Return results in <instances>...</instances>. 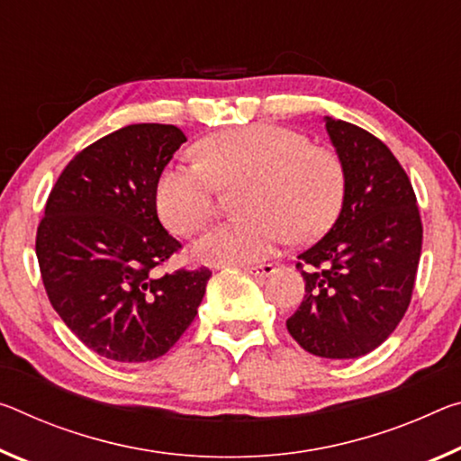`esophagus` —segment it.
I'll list each match as a JSON object with an SVG mask.
<instances>
[{"mask_svg": "<svg viewBox=\"0 0 461 461\" xmlns=\"http://www.w3.org/2000/svg\"><path fill=\"white\" fill-rule=\"evenodd\" d=\"M244 270L254 276H268L275 273V267L268 265V262H262V265H248V267H244Z\"/></svg>", "mask_w": 461, "mask_h": 461, "instance_id": "34e87169", "label": "esophagus"}]
</instances>
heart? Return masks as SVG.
Returning a JSON list of instances; mask_svg holds the SVG:
<instances>
[{
	"label": "heart",
	"mask_w": 461,
	"mask_h": 461,
	"mask_svg": "<svg viewBox=\"0 0 461 461\" xmlns=\"http://www.w3.org/2000/svg\"><path fill=\"white\" fill-rule=\"evenodd\" d=\"M196 164L167 166L156 201L164 225L176 236L201 231L215 213L217 188L244 185L238 213L194 244L207 265H248L267 258L285 238L310 242L339 217L347 176L339 153L313 145L299 131L248 125L194 145Z\"/></svg>",
	"instance_id": "heart-1"
}]
</instances>
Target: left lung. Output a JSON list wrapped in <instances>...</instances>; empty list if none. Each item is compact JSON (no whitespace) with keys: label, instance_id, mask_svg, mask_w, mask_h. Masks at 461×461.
<instances>
[{"label":"left lung","instance_id":"obj_1","mask_svg":"<svg viewBox=\"0 0 461 461\" xmlns=\"http://www.w3.org/2000/svg\"><path fill=\"white\" fill-rule=\"evenodd\" d=\"M326 129L345 166V201L324 238L297 257L305 295L287 330L312 355L357 359L382 345L411 305L422 221L388 145L330 116Z\"/></svg>","mask_w":461,"mask_h":461}]
</instances>
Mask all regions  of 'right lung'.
<instances>
[{"label":"right lung","instance_id":"right-lung-1","mask_svg":"<svg viewBox=\"0 0 461 461\" xmlns=\"http://www.w3.org/2000/svg\"><path fill=\"white\" fill-rule=\"evenodd\" d=\"M185 141L174 125L122 127L79 151L47 199L36 258L49 302L106 359L166 355L203 302L207 267L156 270L182 248L159 223L156 188Z\"/></svg>","mask_w":461,"mask_h":461}]
</instances>
